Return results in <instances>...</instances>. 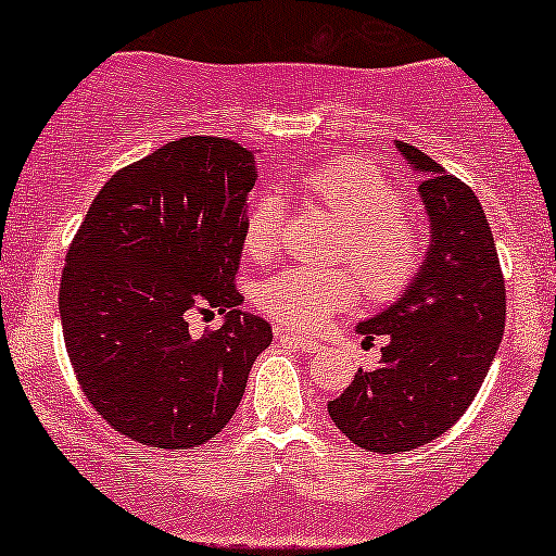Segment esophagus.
<instances>
[{
	"label": "esophagus",
	"instance_id": "1",
	"mask_svg": "<svg viewBox=\"0 0 556 556\" xmlns=\"http://www.w3.org/2000/svg\"><path fill=\"white\" fill-rule=\"evenodd\" d=\"M274 333H277L279 342L292 344V346H295V350H300V352H318V350H320V344L316 342V339L300 337V333H292V331H285V329H277Z\"/></svg>",
	"mask_w": 556,
	"mask_h": 556
}]
</instances>
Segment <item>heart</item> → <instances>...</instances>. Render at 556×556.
<instances>
[{"label":"heart","instance_id":"heart-1","mask_svg":"<svg viewBox=\"0 0 556 556\" xmlns=\"http://www.w3.org/2000/svg\"><path fill=\"white\" fill-rule=\"evenodd\" d=\"M303 197L326 210L344 227L337 258L345 266L311 269L290 266L258 287L261 311L292 329H318L331 313L344 311L359 298L391 303L412 290L425 269L430 236L419 214L406 204L404 191L370 157H337L300 178ZM285 206L277 197H261L243 227V249L266 261L279 251Z\"/></svg>","mask_w":556,"mask_h":556}]
</instances>
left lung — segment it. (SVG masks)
Here are the masks:
<instances>
[{"mask_svg":"<svg viewBox=\"0 0 556 556\" xmlns=\"http://www.w3.org/2000/svg\"><path fill=\"white\" fill-rule=\"evenodd\" d=\"M396 147L422 176L432 243L412 290L359 324L365 342L386 337L380 365L329 401L333 425L372 453L412 451L456 425L505 331V277L479 197L422 150Z\"/></svg>","mask_w":556,"mask_h":556,"instance_id":"obj_1","label":"left lung"}]
</instances>
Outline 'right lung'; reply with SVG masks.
Returning a JSON list of instances; mask_svg holds the SVG:
<instances>
[{
	"label": "right lung",
	"instance_id": "1",
	"mask_svg": "<svg viewBox=\"0 0 556 556\" xmlns=\"http://www.w3.org/2000/svg\"><path fill=\"white\" fill-rule=\"evenodd\" d=\"M256 160L236 139L180 137L113 173L59 290L64 344L113 430L163 451L204 445L236 414L271 326L240 311L236 274ZM193 309L226 313L188 333Z\"/></svg>",
	"mask_w": 556,
	"mask_h": 556
}]
</instances>
